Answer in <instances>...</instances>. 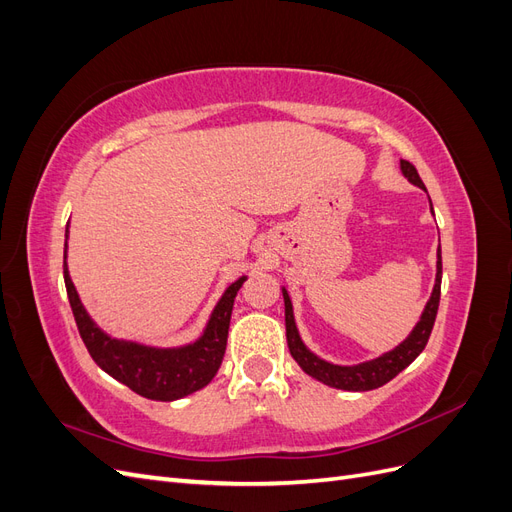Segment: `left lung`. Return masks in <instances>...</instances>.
Masks as SVG:
<instances>
[{
  "instance_id": "1",
  "label": "left lung",
  "mask_w": 512,
  "mask_h": 512,
  "mask_svg": "<svg viewBox=\"0 0 512 512\" xmlns=\"http://www.w3.org/2000/svg\"><path fill=\"white\" fill-rule=\"evenodd\" d=\"M399 170H401V175H404L412 185L425 190V183L421 181V177H418L416 168L410 162L401 160ZM429 205H431V200H429ZM431 213H433V205H431ZM440 286H442V252L438 247L436 284H433L431 297L425 303L423 314L414 324L410 335L393 350L376 356V359L356 363V365H337L331 361H324L316 352H312L305 346V342L301 339V333L297 329V322H294V309H292L290 294L282 286L284 312H286V339H288V350L292 354V359L299 363V367L305 371L307 376H312L314 380L327 384V386H333V389L354 391V393L378 389V386L391 382L399 374V371H404L416 359V356L425 350L427 339L433 329V322H436V314H438Z\"/></svg>"
}]
</instances>
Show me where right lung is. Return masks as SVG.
I'll return each instance as SVG.
<instances>
[{
  "label": "right lung",
  "instance_id": "obj_1",
  "mask_svg": "<svg viewBox=\"0 0 512 512\" xmlns=\"http://www.w3.org/2000/svg\"><path fill=\"white\" fill-rule=\"evenodd\" d=\"M64 280L76 327H79L91 359L98 363V367L141 397L153 401H175L205 389L218 374L226 352L232 305H235V297L247 275H241L222 292L203 333L194 342L173 348L113 337L98 327L81 303L68 271V228L64 245Z\"/></svg>",
  "mask_w": 512,
  "mask_h": 512
}]
</instances>
